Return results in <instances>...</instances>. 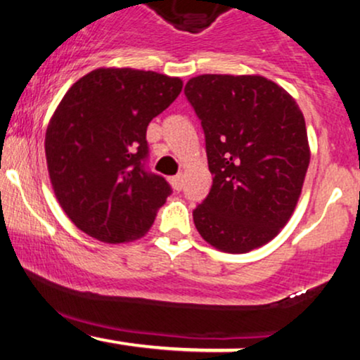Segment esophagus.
I'll return each instance as SVG.
<instances>
[{
    "label": "esophagus",
    "instance_id": "1",
    "mask_svg": "<svg viewBox=\"0 0 360 360\" xmlns=\"http://www.w3.org/2000/svg\"><path fill=\"white\" fill-rule=\"evenodd\" d=\"M171 184L176 191H181V189H183V174H177L174 177H171Z\"/></svg>",
    "mask_w": 360,
    "mask_h": 360
}]
</instances>
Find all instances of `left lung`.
I'll return each mask as SVG.
<instances>
[{
	"label": "left lung",
	"instance_id": "1",
	"mask_svg": "<svg viewBox=\"0 0 360 360\" xmlns=\"http://www.w3.org/2000/svg\"><path fill=\"white\" fill-rule=\"evenodd\" d=\"M184 93L201 120L213 176L193 212L198 232L229 254L266 245L295 212L309 166L298 103L257 74H201Z\"/></svg>",
	"mask_w": 360,
	"mask_h": 360
}]
</instances>
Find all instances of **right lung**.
Wrapping results in <instances>:
<instances>
[{
    "mask_svg": "<svg viewBox=\"0 0 360 360\" xmlns=\"http://www.w3.org/2000/svg\"><path fill=\"white\" fill-rule=\"evenodd\" d=\"M183 81L154 71L100 68L76 81L45 131L57 201L77 229L105 243L143 237L171 194L143 169L147 127L179 96Z\"/></svg>",
    "mask_w": 360,
    "mask_h": 360,
    "instance_id": "1",
    "label": "right lung"
}]
</instances>
